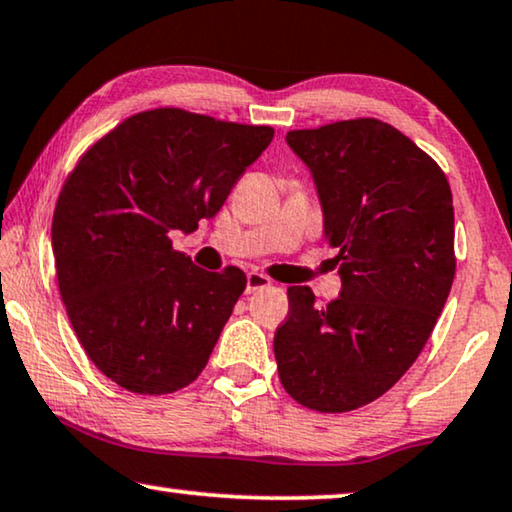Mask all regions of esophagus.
Instances as JSON below:
<instances>
[{
    "label": "esophagus",
    "instance_id": "34e87169",
    "mask_svg": "<svg viewBox=\"0 0 512 512\" xmlns=\"http://www.w3.org/2000/svg\"><path fill=\"white\" fill-rule=\"evenodd\" d=\"M269 285H271L269 276H264V273H259V271H250L246 278V294L264 290V287H269Z\"/></svg>",
    "mask_w": 512,
    "mask_h": 512
}]
</instances>
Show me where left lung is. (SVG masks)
<instances>
[{
    "label": "left lung",
    "mask_w": 512,
    "mask_h": 512,
    "mask_svg": "<svg viewBox=\"0 0 512 512\" xmlns=\"http://www.w3.org/2000/svg\"><path fill=\"white\" fill-rule=\"evenodd\" d=\"M287 143L318 187L341 294L320 308L311 287L287 290L278 376L301 406L345 413L383 397L434 331L457 266L452 192L443 169L383 120L294 129Z\"/></svg>",
    "instance_id": "left-lung-1"
}]
</instances>
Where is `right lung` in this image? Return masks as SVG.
Segmentation results:
<instances>
[{"mask_svg":"<svg viewBox=\"0 0 512 512\" xmlns=\"http://www.w3.org/2000/svg\"><path fill=\"white\" fill-rule=\"evenodd\" d=\"M269 125L174 106L129 115L85 150L53 215L57 285L92 364L134 394H171L204 371L246 273L199 269L174 250L213 218Z\"/></svg>","mask_w":512,"mask_h":512,"instance_id":"right-lung-1","label":"right lung"}]
</instances>
